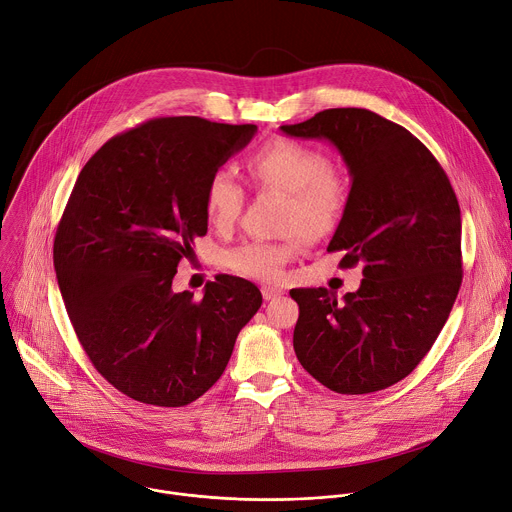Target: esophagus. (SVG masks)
<instances>
[{
  "instance_id": "1",
  "label": "esophagus",
  "mask_w": 512,
  "mask_h": 512,
  "mask_svg": "<svg viewBox=\"0 0 512 512\" xmlns=\"http://www.w3.org/2000/svg\"><path fill=\"white\" fill-rule=\"evenodd\" d=\"M261 294H263V300H275V298H279L281 294H283V289H279V287H271V285H263L261 287Z\"/></svg>"
}]
</instances>
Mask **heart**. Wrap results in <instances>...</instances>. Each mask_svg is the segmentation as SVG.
I'll use <instances>...</instances> for the list:
<instances>
[{
	"label": "heart",
	"mask_w": 512,
	"mask_h": 512,
	"mask_svg": "<svg viewBox=\"0 0 512 512\" xmlns=\"http://www.w3.org/2000/svg\"><path fill=\"white\" fill-rule=\"evenodd\" d=\"M247 170L257 186L285 192L283 227L296 229L281 241H251L227 255V265L251 279L277 281L285 263L306 239L330 235L348 208V182L336 172L328 156L306 143L277 139L247 160ZM245 190L229 168H216L204 186V208L210 223L227 231L243 210Z\"/></svg>",
	"instance_id": "heart-1"
}]
</instances>
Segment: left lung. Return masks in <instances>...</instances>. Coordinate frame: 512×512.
I'll list each match as a JSON object with an SVG mask.
<instances>
[{
    "label": "left lung",
    "mask_w": 512,
    "mask_h": 512,
    "mask_svg": "<svg viewBox=\"0 0 512 512\" xmlns=\"http://www.w3.org/2000/svg\"><path fill=\"white\" fill-rule=\"evenodd\" d=\"M326 139L350 174V198L328 251L362 265L356 291L291 289L300 306L294 350L324 387L364 395L405 379L442 332L462 283V218L433 154L369 109H326L279 127Z\"/></svg>",
    "instance_id": "1"
}]
</instances>
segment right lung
Wrapping results in <instances>:
<instances>
[{
  "label": "right lung",
  "instance_id": "obj_1",
  "mask_svg": "<svg viewBox=\"0 0 512 512\" xmlns=\"http://www.w3.org/2000/svg\"><path fill=\"white\" fill-rule=\"evenodd\" d=\"M257 125L160 117L111 137L85 164L54 239L60 294L93 367L123 395L184 407L225 373L261 308L255 283L216 275L202 300L172 289L206 235L204 186Z\"/></svg>",
  "mask_w": 512,
  "mask_h": 512
}]
</instances>
